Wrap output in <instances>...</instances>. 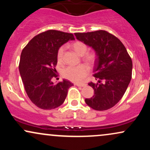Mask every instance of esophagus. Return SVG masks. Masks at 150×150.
Returning a JSON list of instances; mask_svg holds the SVG:
<instances>
[{
	"instance_id": "esophagus-1",
	"label": "esophagus",
	"mask_w": 150,
	"mask_h": 150,
	"mask_svg": "<svg viewBox=\"0 0 150 150\" xmlns=\"http://www.w3.org/2000/svg\"><path fill=\"white\" fill-rule=\"evenodd\" d=\"M77 87H85L86 86L85 84H77L76 85Z\"/></svg>"
}]
</instances>
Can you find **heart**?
Returning <instances> with one entry per match:
<instances>
[{
    "label": "heart",
    "instance_id": "obj_1",
    "mask_svg": "<svg viewBox=\"0 0 150 150\" xmlns=\"http://www.w3.org/2000/svg\"><path fill=\"white\" fill-rule=\"evenodd\" d=\"M72 49L79 56H84L87 51V46L81 42H75L72 44ZM64 47L62 46L58 51V61H61L63 58ZM95 54L94 53H87L84 56V60L87 63L92 64L95 61ZM89 69L86 65H80L78 66H68L63 71V77L74 82H80L88 75Z\"/></svg>",
    "mask_w": 150,
    "mask_h": 150
}]
</instances>
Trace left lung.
<instances>
[{
    "label": "left lung",
    "instance_id": "obj_1",
    "mask_svg": "<svg viewBox=\"0 0 150 150\" xmlns=\"http://www.w3.org/2000/svg\"><path fill=\"white\" fill-rule=\"evenodd\" d=\"M75 36L96 53L93 76L97 82L88 84L94 95L85 99L86 104L97 111L109 109L123 97L131 80V58L119 39L104 30L75 33Z\"/></svg>",
    "mask_w": 150,
    "mask_h": 150
}]
</instances>
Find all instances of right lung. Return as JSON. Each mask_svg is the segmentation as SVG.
<instances>
[{
	"label": "right lung",
	"mask_w": 150,
	"mask_h": 150,
	"mask_svg": "<svg viewBox=\"0 0 150 150\" xmlns=\"http://www.w3.org/2000/svg\"><path fill=\"white\" fill-rule=\"evenodd\" d=\"M75 40L73 34L48 30L35 36L22 50L19 65L20 76L27 96L42 109L51 110L63 104L73 83L63 80L53 83L58 51L61 46Z\"/></svg>",
	"instance_id": "right-lung-1"
}]
</instances>
